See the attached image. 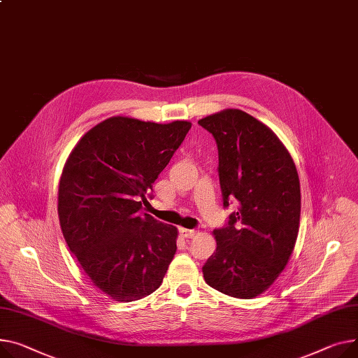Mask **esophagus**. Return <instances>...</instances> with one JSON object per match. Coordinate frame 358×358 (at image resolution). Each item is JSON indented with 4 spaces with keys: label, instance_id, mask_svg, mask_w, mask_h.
Instances as JSON below:
<instances>
[{
    "label": "esophagus",
    "instance_id": "esophagus-1",
    "mask_svg": "<svg viewBox=\"0 0 358 358\" xmlns=\"http://www.w3.org/2000/svg\"><path fill=\"white\" fill-rule=\"evenodd\" d=\"M180 233L185 239H193V237L197 234V230L193 229H180Z\"/></svg>",
    "mask_w": 358,
    "mask_h": 358
}]
</instances>
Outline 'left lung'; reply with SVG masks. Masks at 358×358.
Returning <instances> with one entry per match:
<instances>
[{"label":"left lung","instance_id":"1","mask_svg":"<svg viewBox=\"0 0 358 358\" xmlns=\"http://www.w3.org/2000/svg\"><path fill=\"white\" fill-rule=\"evenodd\" d=\"M199 124L216 139L223 206L237 201L203 266L207 285L233 298L264 294L287 266L301 217L295 162L275 132L241 109H224Z\"/></svg>","mask_w":358,"mask_h":358}]
</instances>
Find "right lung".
Here are the masks:
<instances>
[{
    "mask_svg": "<svg viewBox=\"0 0 358 358\" xmlns=\"http://www.w3.org/2000/svg\"><path fill=\"white\" fill-rule=\"evenodd\" d=\"M189 128L112 116L80 138L63 166L64 241L94 287L117 302L157 291L177 252V227L139 210Z\"/></svg>",
    "mask_w": 358,
    "mask_h": 358,
    "instance_id": "add662e5",
    "label": "right lung"
}]
</instances>
